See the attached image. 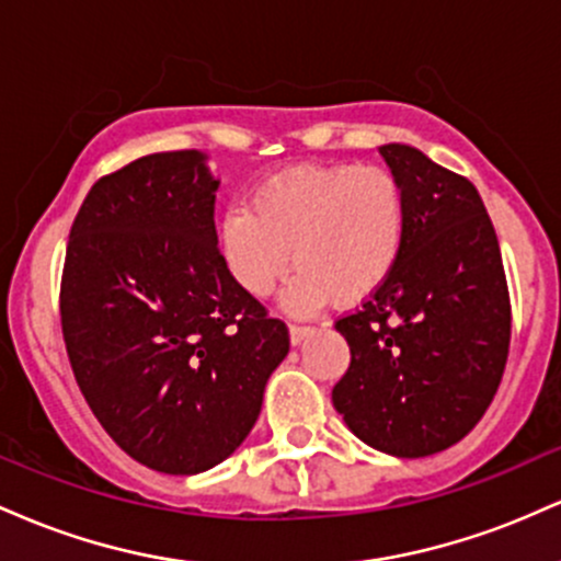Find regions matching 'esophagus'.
Listing matches in <instances>:
<instances>
[{
	"instance_id": "34e87169",
	"label": "esophagus",
	"mask_w": 561,
	"mask_h": 561,
	"mask_svg": "<svg viewBox=\"0 0 561 561\" xmlns=\"http://www.w3.org/2000/svg\"><path fill=\"white\" fill-rule=\"evenodd\" d=\"M313 334V327H302V324H289V340L293 345H302L308 337Z\"/></svg>"
}]
</instances>
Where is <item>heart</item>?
Instances as JSON below:
<instances>
[{
  "label": "heart",
  "mask_w": 561,
  "mask_h": 561,
  "mask_svg": "<svg viewBox=\"0 0 561 561\" xmlns=\"http://www.w3.org/2000/svg\"><path fill=\"white\" fill-rule=\"evenodd\" d=\"M409 203L382 165H300L263 179L248 205L218 224V253L250 298H266L298 266L287 287L295 311L369 298L403 253Z\"/></svg>",
  "instance_id": "b5f03b06"
}]
</instances>
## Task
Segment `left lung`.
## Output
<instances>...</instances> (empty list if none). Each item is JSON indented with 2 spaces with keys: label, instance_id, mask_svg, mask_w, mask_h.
I'll use <instances>...</instances> for the list:
<instances>
[{
  "label": "left lung",
  "instance_id": "obj_1",
  "mask_svg": "<svg viewBox=\"0 0 561 561\" xmlns=\"http://www.w3.org/2000/svg\"><path fill=\"white\" fill-rule=\"evenodd\" d=\"M403 184V253L362 311L340 319L351 366L332 403L366 446L401 459L474 427L504 375L512 308L485 205L459 173L409 145L379 147Z\"/></svg>",
  "mask_w": 561,
  "mask_h": 561
}]
</instances>
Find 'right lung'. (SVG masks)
Wrapping results in <instances>:
<instances>
[{"mask_svg": "<svg viewBox=\"0 0 561 561\" xmlns=\"http://www.w3.org/2000/svg\"><path fill=\"white\" fill-rule=\"evenodd\" d=\"M218 179L199 150L102 176L66 253L60 313L76 382L139 465L197 474L229 459L285 362V321L237 287L216 248Z\"/></svg>", "mask_w": 561, "mask_h": 561, "instance_id": "right-lung-1", "label": "right lung"}]
</instances>
